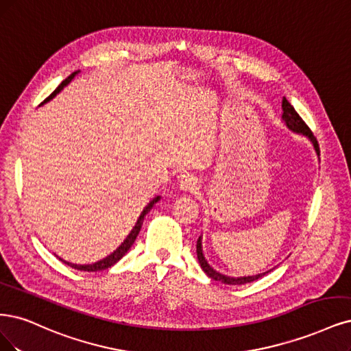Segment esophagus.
Here are the masks:
<instances>
[{
  "mask_svg": "<svg viewBox=\"0 0 351 351\" xmlns=\"http://www.w3.org/2000/svg\"><path fill=\"white\" fill-rule=\"evenodd\" d=\"M197 186H199V181L195 176H181L177 181V187L181 190V191H195L197 190Z\"/></svg>",
  "mask_w": 351,
  "mask_h": 351,
  "instance_id": "1",
  "label": "esophagus"
}]
</instances>
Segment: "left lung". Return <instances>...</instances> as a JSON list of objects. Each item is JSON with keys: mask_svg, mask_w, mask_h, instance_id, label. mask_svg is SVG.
I'll return each mask as SVG.
<instances>
[{"mask_svg": "<svg viewBox=\"0 0 351 351\" xmlns=\"http://www.w3.org/2000/svg\"><path fill=\"white\" fill-rule=\"evenodd\" d=\"M282 108H283V114H282V120L285 122V125L287 126V129H291L292 132H295V134L298 135H302L305 136L311 141V143L313 145V149H315V152L319 155V147H318V142L315 139V136L312 135L311 129L306 126V123L302 120V117L296 113V110L293 108V106L289 103L286 100V97H283V101H282ZM196 252H197V260L200 263V267L203 269V271L206 273L210 279L216 280V282H222L225 285H245V283H250V282H254V280H258L260 277H263L264 274H267L270 271H273L277 265H274L273 269L267 270V271H263V273H258V274H252V276H241V277H234V276H226V274H222L219 271H216L212 265L208 263V260L204 258V254H203V245H202V235L199 237L197 239V245H196Z\"/></svg>", "mask_w": 351, "mask_h": 351, "instance_id": "8db88e82", "label": "left lung"}]
</instances>
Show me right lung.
Wrapping results in <instances>:
<instances>
[{
	"label": "right lung",
	"instance_id": "right-lung-1",
	"mask_svg": "<svg viewBox=\"0 0 351 351\" xmlns=\"http://www.w3.org/2000/svg\"><path fill=\"white\" fill-rule=\"evenodd\" d=\"M80 71H75V72H72V74L66 78V80H64L62 82L59 84V87L49 95V97H47L42 104H45V103H47V101H51L53 97H56V94H59L60 91L64 90V87H66L68 84L74 80V77L78 74ZM160 199H161V196H155L147 206L143 208V210L141 212V215H139V217H138V221H136V223H135V226L132 228V231L129 232V235L125 238V241L122 244H120L113 252H110L108 254L107 257H104V258H101V260H99V261H95V263H91V264H75V263H69V261H65V260H62L60 257H58L60 261L62 263H65V264H68L69 267H72V269H75V270H81V271H100V270H106V269H108V267H112V265H114L120 258H122L125 254L130 250V247L134 245V243H135V239H136V237H138V234H139V231H141V228H142V223H143V217H145V215H147L154 206H155V203L156 202H160Z\"/></svg>",
	"mask_w": 351,
	"mask_h": 351
}]
</instances>
